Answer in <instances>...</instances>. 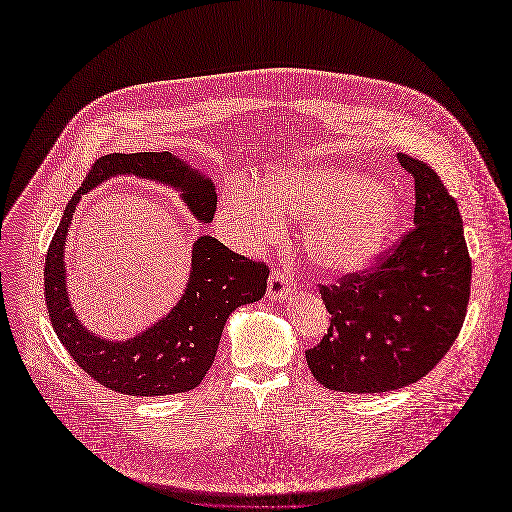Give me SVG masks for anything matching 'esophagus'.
Listing matches in <instances>:
<instances>
[{"label": "esophagus", "instance_id": "1", "mask_svg": "<svg viewBox=\"0 0 512 512\" xmlns=\"http://www.w3.org/2000/svg\"><path fill=\"white\" fill-rule=\"evenodd\" d=\"M294 279H291L285 271H273L269 275V283H267V298L269 300H283L287 298L291 291H294Z\"/></svg>", "mask_w": 512, "mask_h": 512}]
</instances>
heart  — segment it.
Wrapping results in <instances>:
<instances>
[{
  "mask_svg": "<svg viewBox=\"0 0 512 512\" xmlns=\"http://www.w3.org/2000/svg\"><path fill=\"white\" fill-rule=\"evenodd\" d=\"M275 205L310 223V259L336 273L373 261L399 216V200L391 188L360 172L332 166L269 172L265 192L247 182H233L225 190L221 212L239 233L269 241L281 227Z\"/></svg>",
  "mask_w": 512,
  "mask_h": 512,
  "instance_id": "b5f03b06",
  "label": "heart"
}]
</instances>
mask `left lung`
I'll use <instances>...</instances> for the list:
<instances>
[{"label":"left lung","instance_id":"left-lung-1","mask_svg":"<svg viewBox=\"0 0 512 512\" xmlns=\"http://www.w3.org/2000/svg\"><path fill=\"white\" fill-rule=\"evenodd\" d=\"M397 158L415 180V227L375 267L320 285L332 318L306 360L332 391L387 393L419 381L466 318L472 259L458 204L425 162Z\"/></svg>","mask_w":512,"mask_h":512}]
</instances>
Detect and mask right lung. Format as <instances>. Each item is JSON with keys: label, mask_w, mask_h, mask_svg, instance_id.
Returning a JSON list of instances; mask_svg holds the SVG:
<instances>
[{"label": "right lung", "mask_w": 512, "mask_h": 512, "mask_svg": "<svg viewBox=\"0 0 512 512\" xmlns=\"http://www.w3.org/2000/svg\"><path fill=\"white\" fill-rule=\"evenodd\" d=\"M133 174L180 192L198 223H210L216 210L212 180L170 152L109 154L99 158L64 208L44 263V296L52 328L79 367L103 387L131 395L158 397L186 393L202 383L212 367L227 318L241 306L259 302L269 267L233 253L221 241L202 235L192 245V267L182 298L154 326L129 340H105L77 318L66 291L64 245L72 214L83 194L101 182Z\"/></svg>", "instance_id": "1"}]
</instances>
